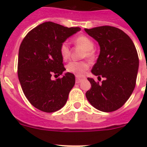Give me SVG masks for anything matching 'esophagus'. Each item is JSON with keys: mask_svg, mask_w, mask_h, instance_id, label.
Masks as SVG:
<instances>
[{"mask_svg": "<svg viewBox=\"0 0 147 147\" xmlns=\"http://www.w3.org/2000/svg\"><path fill=\"white\" fill-rule=\"evenodd\" d=\"M76 83H77V84H79V83L81 82V81L82 80L83 78L82 77H80V76H76Z\"/></svg>", "mask_w": 147, "mask_h": 147, "instance_id": "1", "label": "esophagus"}]
</instances>
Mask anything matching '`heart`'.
I'll return each instance as SVG.
<instances>
[{
	"label": "heart",
	"mask_w": 147,
	"mask_h": 147,
	"mask_svg": "<svg viewBox=\"0 0 147 147\" xmlns=\"http://www.w3.org/2000/svg\"><path fill=\"white\" fill-rule=\"evenodd\" d=\"M74 42L76 45L85 50L83 57H87L90 59H93L94 57L93 50L94 48V42L91 39L85 35H81L74 39ZM59 52L61 57L64 60H67L70 57L71 51L67 42H64L61 44L59 47ZM88 68H89V64L85 61H82V62L73 61L69 62L67 65V71L77 76H83Z\"/></svg>",
	"instance_id": "heart-1"
}]
</instances>
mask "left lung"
I'll use <instances>...</instances> for the list:
<instances>
[{
  "label": "left lung",
  "instance_id": "1",
  "mask_svg": "<svg viewBox=\"0 0 147 147\" xmlns=\"http://www.w3.org/2000/svg\"><path fill=\"white\" fill-rule=\"evenodd\" d=\"M98 42L100 53L92 74L101 83L88 78L91 84L86 97L90 105L102 112H113L122 107L136 87L139 59L134 43L122 30L109 26L85 28Z\"/></svg>",
  "mask_w": 147,
  "mask_h": 147
}]
</instances>
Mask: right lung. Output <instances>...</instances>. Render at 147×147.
<instances>
[{
	"mask_svg": "<svg viewBox=\"0 0 147 147\" xmlns=\"http://www.w3.org/2000/svg\"><path fill=\"white\" fill-rule=\"evenodd\" d=\"M79 27L67 28L53 22H45L30 31L20 44L18 75L27 99L38 110L53 113L62 108L75 85V76L65 73L59 52L61 44L80 32Z\"/></svg>",
	"mask_w": 147,
	"mask_h": 147,
	"instance_id": "obj_1",
	"label": "right lung"
}]
</instances>
